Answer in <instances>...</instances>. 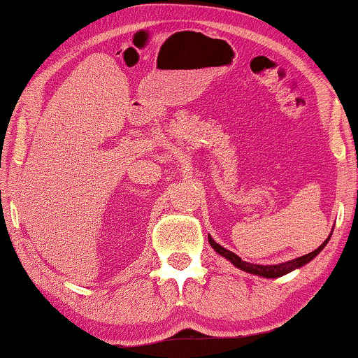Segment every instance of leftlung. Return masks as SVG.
<instances>
[{
  "label": "left lung",
  "mask_w": 358,
  "mask_h": 358,
  "mask_svg": "<svg viewBox=\"0 0 358 358\" xmlns=\"http://www.w3.org/2000/svg\"><path fill=\"white\" fill-rule=\"evenodd\" d=\"M331 238V236H329ZM329 238L326 239L324 243L321 244L320 248L315 249V251L310 252V254H305V256L301 257H296L293 259V261H288V262H282V264H275V266H261V264H251V262H246V261H241V257L236 256V254L228 251V249H224L223 246H220L218 243L213 241V238L208 234V243L210 246H212L215 251H217L220 256L227 257L229 262L233 264L234 267L241 268L244 272H249V273H254V275H259V277H266V278H277V277H282L285 275V273L295 271L298 267H303L305 264H308L310 261H313L317 254L322 251V248L326 246L327 241H329Z\"/></svg>",
  "instance_id": "left-lung-1"
}]
</instances>
